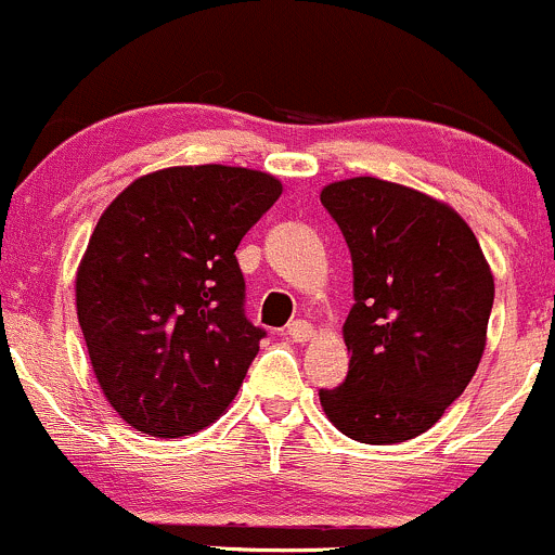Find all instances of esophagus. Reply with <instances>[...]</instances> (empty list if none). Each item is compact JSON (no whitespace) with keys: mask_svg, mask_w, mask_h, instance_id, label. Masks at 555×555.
<instances>
[{"mask_svg":"<svg viewBox=\"0 0 555 555\" xmlns=\"http://www.w3.org/2000/svg\"><path fill=\"white\" fill-rule=\"evenodd\" d=\"M285 334L294 341H310L312 336H315V328H312V323H307V320H294V323H288V331H285Z\"/></svg>","mask_w":555,"mask_h":555,"instance_id":"1","label":"esophagus"}]
</instances>
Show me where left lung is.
Here are the masks:
<instances>
[{
	"instance_id": "left-lung-1",
	"label": "left lung",
	"mask_w": 555,
	"mask_h": 555,
	"mask_svg": "<svg viewBox=\"0 0 555 555\" xmlns=\"http://www.w3.org/2000/svg\"><path fill=\"white\" fill-rule=\"evenodd\" d=\"M320 203L352 254L350 371L320 390L331 425L371 447L430 430L481 363L494 275L454 208L374 176L323 186Z\"/></svg>"
}]
</instances>
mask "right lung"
Returning <instances> with one entry per match:
<instances>
[{
	"label": "right lung",
	"mask_w": 555,
	"mask_h": 555,
	"mask_svg": "<svg viewBox=\"0 0 555 555\" xmlns=\"http://www.w3.org/2000/svg\"><path fill=\"white\" fill-rule=\"evenodd\" d=\"M270 173L176 165L125 186L77 267V318L119 420L181 438L235 401L264 331L245 320L235 250L278 203Z\"/></svg>",
	"instance_id": "1"
}]
</instances>
